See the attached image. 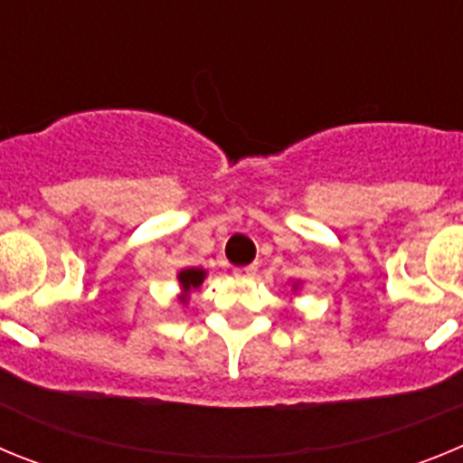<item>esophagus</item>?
Returning a JSON list of instances; mask_svg holds the SVG:
<instances>
[{"mask_svg": "<svg viewBox=\"0 0 463 463\" xmlns=\"http://www.w3.org/2000/svg\"><path fill=\"white\" fill-rule=\"evenodd\" d=\"M255 271H257L255 264H250V267H236L234 276L236 278H252V276H255Z\"/></svg>", "mask_w": 463, "mask_h": 463, "instance_id": "esophagus-1", "label": "esophagus"}]
</instances>
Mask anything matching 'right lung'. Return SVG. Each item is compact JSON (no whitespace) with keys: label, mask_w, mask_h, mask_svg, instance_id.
<instances>
[{"label":"right lung","mask_w":463,"mask_h":463,"mask_svg":"<svg viewBox=\"0 0 463 463\" xmlns=\"http://www.w3.org/2000/svg\"><path fill=\"white\" fill-rule=\"evenodd\" d=\"M178 280H181L183 289L199 288V285H202V280H203V271H202V269H185V271H181Z\"/></svg>","instance_id":"1"}]
</instances>
